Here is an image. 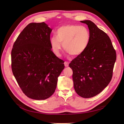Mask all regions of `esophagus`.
Here are the masks:
<instances>
[{
	"label": "esophagus",
	"mask_w": 124,
	"mask_h": 124,
	"mask_svg": "<svg viewBox=\"0 0 124 124\" xmlns=\"http://www.w3.org/2000/svg\"><path fill=\"white\" fill-rule=\"evenodd\" d=\"M64 65L65 67H68L69 66V62L65 61L64 62Z\"/></svg>",
	"instance_id": "1"
}]
</instances>
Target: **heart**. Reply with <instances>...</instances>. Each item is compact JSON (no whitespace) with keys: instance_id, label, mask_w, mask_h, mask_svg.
<instances>
[{"instance_id":"obj_1","label":"heart","mask_w":124,"mask_h":124,"mask_svg":"<svg viewBox=\"0 0 124 124\" xmlns=\"http://www.w3.org/2000/svg\"><path fill=\"white\" fill-rule=\"evenodd\" d=\"M88 29L83 25L68 24L59 28L56 36L50 39L51 49L55 55H60L62 44L65 51L71 56L81 55L87 48L90 40Z\"/></svg>"}]
</instances>
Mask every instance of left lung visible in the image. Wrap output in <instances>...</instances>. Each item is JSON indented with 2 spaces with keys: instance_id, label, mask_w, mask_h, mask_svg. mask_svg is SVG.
Returning <instances> with one entry per match:
<instances>
[{
  "instance_id": "1",
  "label": "left lung",
  "mask_w": 124,
  "mask_h": 124,
  "mask_svg": "<svg viewBox=\"0 0 124 124\" xmlns=\"http://www.w3.org/2000/svg\"><path fill=\"white\" fill-rule=\"evenodd\" d=\"M81 23L87 25L90 40L87 48L69 64L76 93L83 98H90L106 88L113 76L116 53L106 32L93 22Z\"/></svg>"
}]
</instances>
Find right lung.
Here are the masks:
<instances>
[{
    "mask_svg": "<svg viewBox=\"0 0 124 124\" xmlns=\"http://www.w3.org/2000/svg\"><path fill=\"white\" fill-rule=\"evenodd\" d=\"M52 29L44 22L29 23L19 35L11 51V68L23 92L44 100L55 92L64 61L51 50Z\"/></svg>",
    "mask_w": 124,
    "mask_h": 124,
    "instance_id": "obj_1",
    "label": "right lung"
}]
</instances>
